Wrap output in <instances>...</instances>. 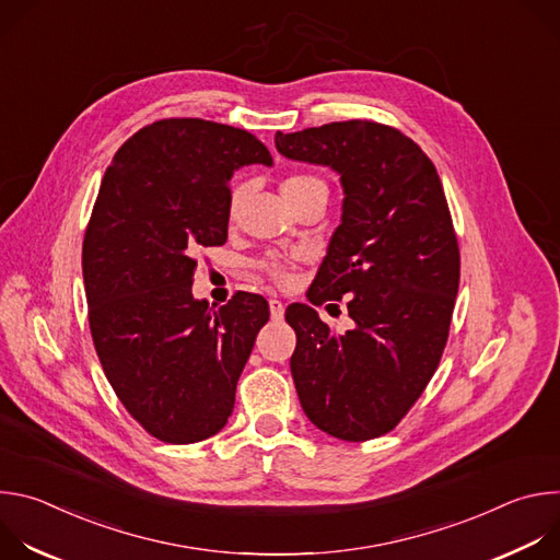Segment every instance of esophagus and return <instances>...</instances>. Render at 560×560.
<instances>
[{"instance_id":"34e87169","label":"esophagus","mask_w":560,"mask_h":560,"mask_svg":"<svg viewBox=\"0 0 560 560\" xmlns=\"http://www.w3.org/2000/svg\"><path fill=\"white\" fill-rule=\"evenodd\" d=\"M283 312H285L283 303L279 299H270V316H272V322H281Z\"/></svg>"}]
</instances>
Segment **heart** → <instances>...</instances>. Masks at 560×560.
<instances>
[{
  "instance_id": "1",
  "label": "heart",
  "mask_w": 560,
  "mask_h": 560,
  "mask_svg": "<svg viewBox=\"0 0 560 560\" xmlns=\"http://www.w3.org/2000/svg\"><path fill=\"white\" fill-rule=\"evenodd\" d=\"M318 188H328L324 179H318L316 175H310V173H294L290 177L283 179L281 184V195H283V201L285 206L318 190ZM248 195V186L246 184H238L230 190V199H228V214L234 219L238 214V210H242V203ZM261 268L281 285H288L292 283L294 275H292V264L288 259H281V257H268Z\"/></svg>"
}]
</instances>
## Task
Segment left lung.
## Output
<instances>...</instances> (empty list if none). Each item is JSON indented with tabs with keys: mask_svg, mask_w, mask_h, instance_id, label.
<instances>
[{
	"mask_svg": "<svg viewBox=\"0 0 560 560\" xmlns=\"http://www.w3.org/2000/svg\"><path fill=\"white\" fill-rule=\"evenodd\" d=\"M294 162L341 177V225L310 288V303L352 296L354 328L335 335L296 303L290 359L305 417L341 441L396 428L423 394L447 343L460 255L447 199L428 154L396 128L352 119L277 132Z\"/></svg>",
	"mask_w": 560,
	"mask_h": 560,
	"instance_id": "obj_1",
	"label": "left lung"
}]
</instances>
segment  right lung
I'll return each mask as SVG.
<instances>
[{
    "label": "right lung",
    "instance_id": "add662e5",
    "mask_svg": "<svg viewBox=\"0 0 560 560\" xmlns=\"http://www.w3.org/2000/svg\"><path fill=\"white\" fill-rule=\"evenodd\" d=\"M272 154L250 132L162 119L135 132L106 168L82 250L89 324L108 383L154 439L217 434L268 324V301L236 292L219 310L192 296V255L228 238L234 171Z\"/></svg>",
    "mask_w": 560,
    "mask_h": 560
}]
</instances>
